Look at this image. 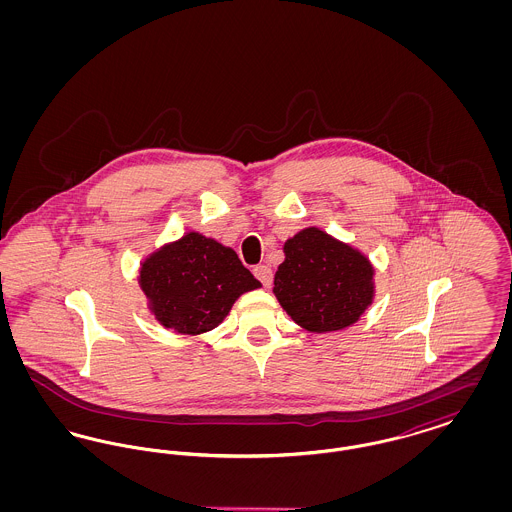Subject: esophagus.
<instances>
[{
	"label": "esophagus",
	"instance_id": "34e87169",
	"mask_svg": "<svg viewBox=\"0 0 512 512\" xmlns=\"http://www.w3.org/2000/svg\"><path fill=\"white\" fill-rule=\"evenodd\" d=\"M253 274L263 282L265 288L272 286V270L267 265H259V267L253 268Z\"/></svg>",
	"mask_w": 512,
	"mask_h": 512
}]
</instances>
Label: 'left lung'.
<instances>
[{
	"label": "left lung",
	"instance_id": "left-lung-1",
	"mask_svg": "<svg viewBox=\"0 0 512 512\" xmlns=\"http://www.w3.org/2000/svg\"><path fill=\"white\" fill-rule=\"evenodd\" d=\"M282 249L284 263L274 274L272 293L307 332L353 326L374 303L376 268L361 249L317 226L299 230Z\"/></svg>",
	"mask_w": 512,
	"mask_h": 512
}]
</instances>
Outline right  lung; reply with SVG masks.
<instances>
[{
    "mask_svg": "<svg viewBox=\"0 0 512 512\" xmlns=\"http://www.w3.org/2000/svg\"><path fill=\"white\" fill-rule=\"evenodd\" d=\"M138 286L157 324L180 336H201L215 330L232 305L261 282L232 247L192 230L144 257Z\"/></svg>",
    "mask_w": 512,
    "mask_h": 512,
    "instance_id": "obj_1",
    "label": "right lung"
}]
</instances>
